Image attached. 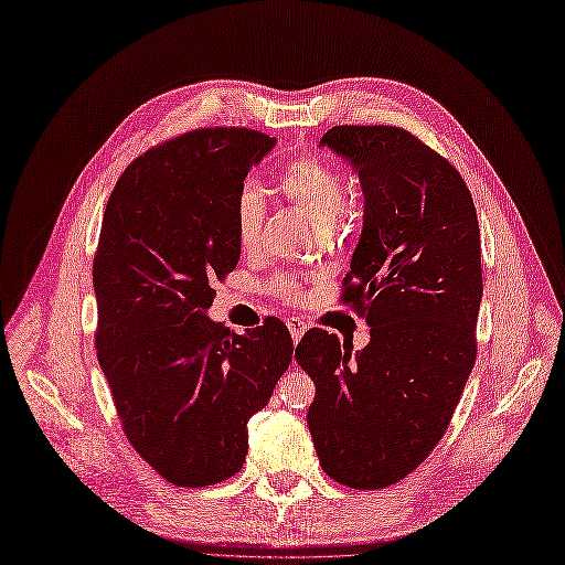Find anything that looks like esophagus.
I'll return each mask as SVG.
<instances>
[{"label":"esophagus","instance_id":"34e87169","mask_svg":"<svg viewBox=\"0 0 565 565\" xmlns=\"http://www.w3.org/2000/svg\"><path fill=\"white\" fill-rule=\"evenodd\" d=\"M287 328H289V334H292V339L299 341L306 332V322L301 318H287Z\"/></svg>","mask_w":565,"mask_h":565}]
</instances>
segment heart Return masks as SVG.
<instances>
[{
  "label": "heart",
  "mask_w": 565,
  "mask_h": 565,
  "mask_svg": "<svg viewBox=\"0 0 565 565\" xmlns=\"http://www.w3.org/2000/svg\"><path fill=\"white\" fill-rule=\"evenodd\" d=\"M280 188L287 200L309 216L318 228H330L344 214L347 185L337 169L320 156H301L289 162L280 174ZM266 216L262 188L254 181L241 185L233 202L235 237L245 252H252L259 243L262 224ZM273 292L287 303H299L303 299V282L295 273H280L273 280Z\"/></svg>",
  "instance_id": "b5f03b06"
}]
</instances>
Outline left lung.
Here are the masks:
<instances>
[{"label": "left lung", "mask_w": 565, "mask_h": 565, "mask_svg": "<svg viewBox=\"0 0 565 565\" xmlns=\"http://www.w3.org/2000/svg\"><path fill=\"white\" fill-rule=\"evenodd\" d=\"M322 146L363 183L365 226L339 301L370 324L351 347L320 328L297 363L316 384L309 431L322 471L355 490L398 483L446 434L476 363L481 231L465 179L391 125H339Z\"/></svg>", "instance_id": "obj_1"}]
</instances>
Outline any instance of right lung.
I'll return each mask as SVG.
<instances>
[{
	"label": "right lung",
	"instance_id": "right-lung-1",
	"mask_svg": "<svg viewBox=\"0 0 565 565\" xmlns=\"http://www.w3.org/2000/svg\"><path fill=\"white\" fill-rule=\"evenodd\" d=\"M273 139L245 127L185 131L115 183L94 254L96 353L127 440L164 481L204 488L243 469L247 422L292 363L268 316L231 334L204 311L241 259L233 202Z\"/></svg>",
	"mask_w": 565,
	"mask_h": 565
}]
</instances>
